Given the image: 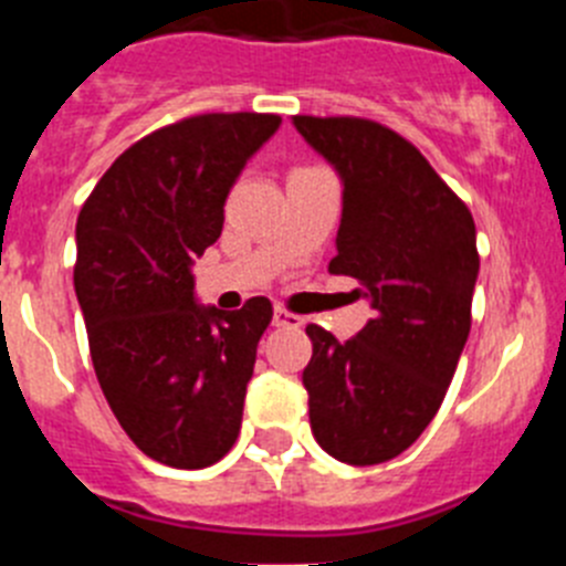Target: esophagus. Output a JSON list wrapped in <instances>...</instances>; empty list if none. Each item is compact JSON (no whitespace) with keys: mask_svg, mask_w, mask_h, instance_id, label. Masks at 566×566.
Masks as SVG:
<instances>
[{"mask_svg":"<svg viewBox=\"0 0 566 566\" xmlns=\"http://www.w3.org/2000/svg\"><path fill=\"white\" fill-rule=\"evenodd\" d=\"M272 319H274V326H277V328H300V326H303V317L286 312V308H274Z\"/></svg>","mask_w":566,"mask_h":566,"instance_id":"34e87169","label":"esophagus"}]
</instances>
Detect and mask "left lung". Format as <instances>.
I'll return each instance as SVG.
<instances>
[{
  "instance_id": "obj_1",
  "label": "left lung",
  "mask_w": 566,
  "mask_h": 566,
  "mask_svg": "<svg viewBox=\"0 0 566 566\" xmlns=\"http://www.w3.org/2000/svg\"><path fill=\"white\" fill-rule=\"evenodd\" d=\"M294 127L343 184L328 272L359 280L354 294L371 306V319L345 343L306 326L312 433L345 464L388 462L437 417L468 343L476 227L422 153L394 129L314 115H297Z\"/></svg>"
}]
</instances>
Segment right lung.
<instances>
[{
    "instance_id": "1",
    "label": "right lung",
    "mask_w": 566,
    "mask_h": 566,
    "mask_svg": "<svg viewBox=\"0 0 566 566\" xmlns=\"http://www.w3.org/2000/svg\"><path fill=\"white\" fill-rule=\"evenodd\" d=\"M280 115L209 113L155 129L115 158L76 223L78 306L98 385L135 448L201 470L232 451L272 303L201 306L195 258Z\"/></svg>"
}]
</instances>
